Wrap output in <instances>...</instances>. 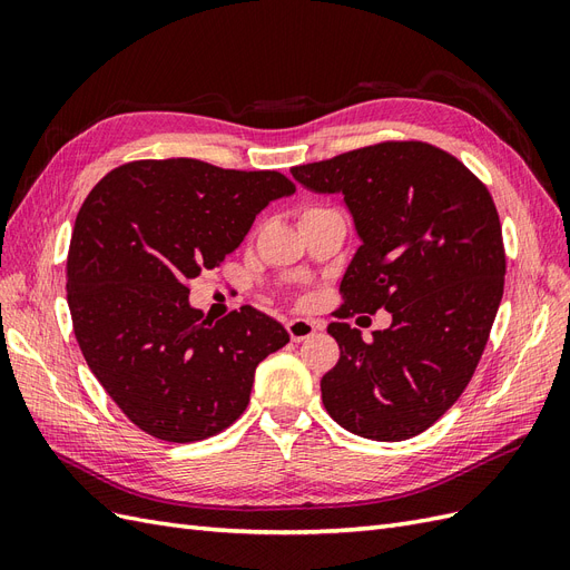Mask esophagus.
Returning a JSON list of instances; mask_svg holds the SVG:
<instances>
[{
  "label": "esophagus",
  "instance_id": "esophagus-1",
  "mask_svg": "<svg viewBox=\"0 0 570 570\" xmlns=\"http://www.w3.org/2000/svg\"><path fill=\"white\" fill-rule=\"evenodd\" d=\"M286 332H288L291 341L301 343V341H305V338H309V336H315L317 324L309 322V320H291V322L286 324Z\"/></svg>",
  "mask_w": 570,
  "mask_h": 570
}]
</instances>
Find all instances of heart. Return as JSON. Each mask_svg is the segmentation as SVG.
Instances as JSON below:
<instances>
[{"instance_id":"b5f03b06","label":"heart","mask_w":570,"mask_h":570,"mask_svg":"<svg viewBox=\"0 0 570 570\" xmlns=\"http://www.w3.org/2000/svg\"><path fill=\"white\" fill-rule=\"evenodd\" d=\"M309 210H317V208H309Z\"/></svg>"}]
</instances>
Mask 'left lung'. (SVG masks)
Here are the masks:
<instances>
[{
  "instance_id": "obj_1",
  "label": "left lung",
  "mask_w": 570,
  "mask_h": 570,
  "mask_svg": "<svg viewBox=\"0 0 570 570\" xmlns=\"http://www.w3.org/2000/svg\"><path fill=\"white\" fill-rule=\"evenodd\" d=\"M312 191H341L362 238L328 324L341 347L322 376L336 424L397 443L464 393L504 293L498 208L462 160L426 141H379L291 168ZM383 306L394 324L364 342L344 320Z\"/></svg>"
}]
</instances>
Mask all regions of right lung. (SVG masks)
Masks as SVG:
<instances>
[{"label": "right lung", "mask_w": 570, "mask_h": 570, "mask_svg": "<svg viewBox=\"0 0 570 570\" xmlns=\"http://www.w3.org/2000/svg\"><path fill=\"white\" fill-rule=\"evenodd\" d=\"M296 191L277 170L196 158L132 160L89 191L72 227L66 291L91 374L137 429L196 443L244 414L255 366L288 343L250 305L210 322L189 286L244 242L269 200Z\"/></svg>", "instance_id": "obj_1"}]
</instances>
